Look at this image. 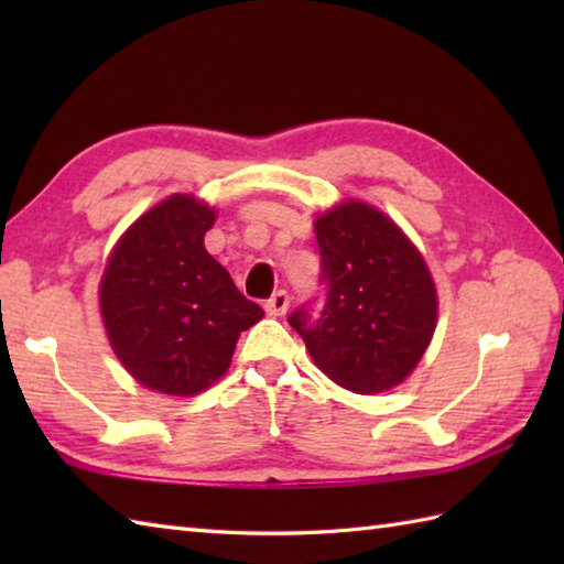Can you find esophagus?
Wrapping results in <instances>:
<instances>
[{"mask_svg": "<svg viewBox=\"0 0 564 564\" xmlns=\"http://www.w3.org/2000/svg\"><path fill=\"white\" fill-rule=\"evenodd\" d=\"M289 303H291L289 293H285V291H275L263 307H267V313H269L271 317H279V315H285V310H289Z\"/></svg>", "mask_w": 564, "mask_h": 564, "instance_id": "obj_1", "label": "esophagus"}]
</instances>
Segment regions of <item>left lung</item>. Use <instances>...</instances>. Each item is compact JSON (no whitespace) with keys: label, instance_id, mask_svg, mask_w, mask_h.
I'll list each match as a JSON object with an SVG mask.
<instances>
[{"label":"left lung","instance_id":"1","mask_svg":"<svg viewBox=\"0 0 564 564\" xmlns=\"http://www.w3.org/2000/svg\"><path fill=\"white\" fill-rule=\"evenodd\" d=\"M325 307L301 305L289 325L337 386L376 394L412 373L436 329L424 257L388 215L344 200L315 220Z\"/></svg>","mask_w":564,"mask_h":564}]
</instances>
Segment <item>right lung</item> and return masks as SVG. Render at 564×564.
Segmentation results:
<instances>
[{
    "instance_id": "add662e5",
    "label": "right lung",
    "mask_w": 564,
    "mask_h": 564,
    "mask_svg": "<svg viewBox=\"0 0 564 564\" xmlns=\"http://www.w3.org/2000/svg\"><path fill=\"white\" fill-rule=\"evenodd\" d=\"M215 210L174 194L128 227L101 275V317L118 361L154 392H203L230 368L263 310L237 291L203 237Z\"/></svg>"
}]
</instances>
